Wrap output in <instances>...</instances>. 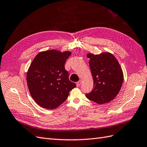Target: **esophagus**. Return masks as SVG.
Returning a JSON list of instances; mask_svg holds the SVG:
<instances>
[{
	"instance_id": "esophagus-1",
	"label": "esophagus",
	"mask_w": 147,
	"mask_h": 147,
	"mask_svg": "<svg viewBox=\"0 0 147 147\" xmlns=\"http://www.w3.org/2000/svg\"><path fill=\"white\" fill-rule=\"evenodd\" d=\"M82 84V81L81 80V81H78V83H76V86H77V87H79V86H80V85Z\"/></svg>"
}]
</instances>
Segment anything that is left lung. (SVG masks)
<instances>
[{"label":"left lung","mask_w":147,"mask_h":147,"mask_svg":"<svg viewBox=\"0 0 147 147\" xmlns=\"http://www.w3.org/2000/svg\"><path fill=\"white\" fill-rule=\"evenodd\" d=\"M93 80V89L86 96L99 105L112 101L120 92L123 82V73L118 60L109 52L99 54L88 53Z\"/></svg>","instance_id":"1"}]
</instances>
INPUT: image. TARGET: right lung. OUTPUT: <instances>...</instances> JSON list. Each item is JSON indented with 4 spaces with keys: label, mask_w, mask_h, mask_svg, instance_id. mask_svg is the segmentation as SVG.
<instances>
[{
    "label": "right lung",
    "mask_w": 147,
    "mask_h": 147,
    "mask_svg": "<svg viewBox=\"0 0 147 147\" xmlns=\"http://www.w3.org/2000/svg\"><path fill=\"white\" fill-rule=\"evenodd\" d=\"M69 51L56 49L41 51L33 59L27 72L29 93L42 108L53 110L64 103L76 84L69 81L64 68Z\"/></svg>",
    "instance_id": "obj_1"
}]
</instances>
